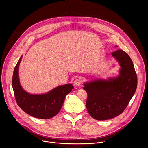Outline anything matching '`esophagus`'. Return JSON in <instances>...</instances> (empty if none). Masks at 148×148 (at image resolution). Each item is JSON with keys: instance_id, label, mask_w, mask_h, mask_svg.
Returning a JSON list of instances; mask_svg holds the SVG:
<instances>
[{"instance_id": "1", "label": "esophagus", "mask_w": 148, "mask_h": 148, "mask_svg": "<svg viewBox=\"0 0 148 148\" xmlns=\"http://www.w3.org/2000/svg\"><path fill=\"white\" fill-rule=\"evenodd\" d=\"M74 86H80L81 84V80L79 79V78H77L74 82Z\"/></svg>"}]
</instances>
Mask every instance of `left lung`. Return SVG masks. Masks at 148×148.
Here are the masks:
<instances>
[{"instance_id": "1", "label": "left lung", "mask_w": 148, "mask_h": 148, "mask_svg": "<svg viewBox=\"0 0 148 148\" xmlns=\"http://www.w3.org/2000/svg\"><path fill=\"white\" fill-rule=\"evenodd\" d=\"M112 56L121 67L117 77L98 79L84 84L83 89L88 95V112L97 120H107L122 113L137 87V75L128 54L119 49L112 53Z\"/></svg>"}]
</instances>
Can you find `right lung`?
<instances>
[{
  "label": "right lung",
  "instance_id": "1",
  "mask_svg": "<svg viewBox=\"0 0 148 148\" xmlns=\"http://www.w3.org/2000/svg\"><path fill=\"white\" fill-rule=\"evenodd\" d=\"M22 56L14 68L12 87L18 106L27 114L40 119H49L60 111L66 96L74 88L71 84L58 86L44 94H30L21 86L18 78V67Z\"/></svg>",
  "mask_w": 148,
  "mask_h": 148
}]
</instances>
